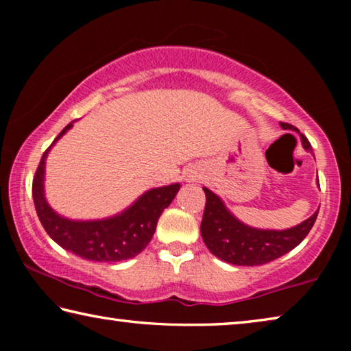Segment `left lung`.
<instances>
[{
	"label": "left lung",
	"mask_w": 351,
	"mask_h": 351,
	"mask_svg": "<svg viewBox=\"0 0 351 351\" xmlns=\"http://www.w3.org/2000/svg\"><path fill=\"white\" fill-rule=\"evenodd\" d=\"M283 130H295L289 123H280ZM302 145L313 153L311 144L305 136H302ZM319 182V180H317ZM206 193V207L203 221H201V237L209 251L219 260L239 266H257L282 257L291 249H294L305 239L314 226L317 212L285 230H263L239 221L230 213L219 197L203 187Z\"/></svg>",
	"instance_id": "obj_1"
}]
</instances>
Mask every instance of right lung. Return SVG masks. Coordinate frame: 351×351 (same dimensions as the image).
Segmentation results:
<instances>
[{"instance_id":"1","label":"right lung","mask_w":351,"mask_h":351,"mask_svg":"<svg viewBox=\"0 0 351 351\" xmlns=\"http://www.w3.org/2000/svg\"><path fill=\"white\" fill-rule=\"evenodd\" d=\"M71 127L73 123H68L51 147ZM51 147L41 156L32 181L35 210L47 235L66 251L94 261L128 260L144 251L156 229L158 218L176 197L180 184L148 190L127 210L116 217L94 221H74L60 217L46 203L43 190L45 161Z\"/></svg>"}]
</instances>
